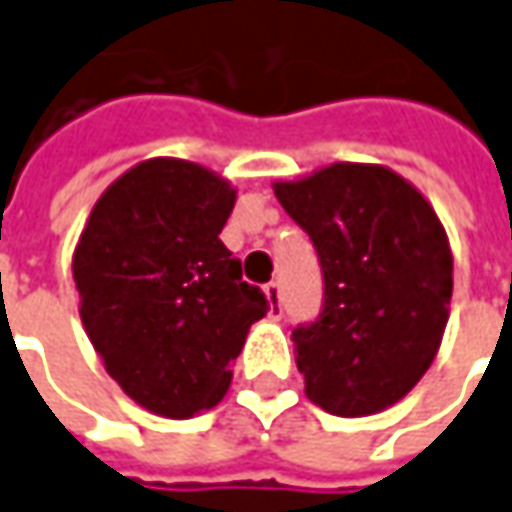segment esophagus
Masks as SVG:
<instances>
[{
  "mask_svg": "<svg viewBox=\"0 0 512 512\" xmlns=\"http://www.w3.org/2000/svg\"><path fill=\"white\" fill-rule=\"evenodd\" d=\"M264 296L270 301V318H281V287L279 281L264 284Z\"/></svg>",
  "mask_w": 512,
  "mask_h": 512,
  "instance_id": "1",
  "label": "esophagus"
}]
</instances>
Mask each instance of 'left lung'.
<instances>
[{
  "label": "left lung",
  "mask_w": 512,
  "mask_h": 512,
  "mask_svg": "<svg viewBox=\"0 0 512 512\" xmlns=\"http://www.w3.org/2000/svg\"><path fill=\"white\" fill-rule=\"evenodd\" d=\"M276 197L324 276L318 318L293 329L304 392L338 417L389 408L425 375L448 324L454 259L440 219L400 174L363 163L276 183Z\"/></svg>",
  "instance_id": "obj_1"
}]
</instances>
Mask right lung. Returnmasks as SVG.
I'll use <instances>...</instances> for the list:
<instances>
[{
    "instance_id": "obj_1",
    "label": "right lung",
    "mask_w": 512,
    "mask_h": 512,
    "mask_svg": "<svg viewBox=\"0 0 512 512\" xmlns=\"http://www.w3.org/2000/svg\"><path fill=\"white\" fill-rule=\"evenodd\" d=\"M236 191L214 171L154 157L95 202L72 256L78 312L106 372L163 417L216 406L270 304L222 245Z\"/></svg>"
}]
</instances>
